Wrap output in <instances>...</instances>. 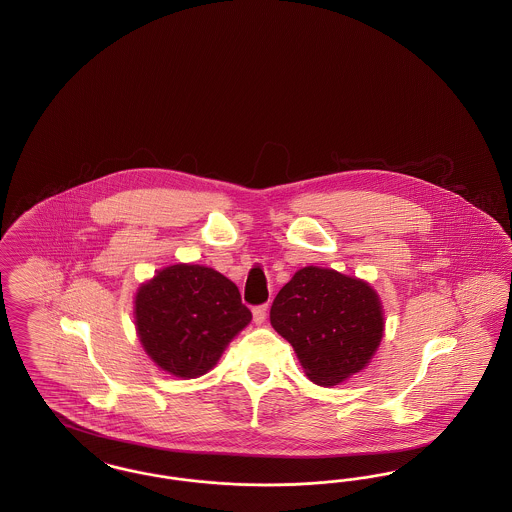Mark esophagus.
<instances>
[{
  "label": "esophagus",
  "instance_id": "1",
  "mask_svg": "<svg viewBox=\"0 0 512 512\" xmlns=\"http://www.w3.org/2000/svg\"><path fill=\"white\" fill-rule=\"evenodd\" d=\"M267 315V303H263V305H257V307H253V320H255L257 324H263V322H265V318H267Z\"/></svg>",
  "mask_w": 512,
  "mask_h": 512
}]
</instances>
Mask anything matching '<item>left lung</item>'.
Listing matches in <instances>:
<instances>
[{"mask_svg": "<svg viewBox=\"0 0 512 512\" xmlns=\"http://www.w3.org/2000/svg\"><path fill=\"white\" fill-rule=\"evenodd\" d=\"M270 324L318 386L363 370L384 332L382 305L368 284L318 267L293 274L272 301Z\"/></svg>", "mask_w": 512, "mask_h": 512, "instance_id": "obj_1", "label": "left lung"}]
</instances>
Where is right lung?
<instances>
[{"mask_svg": "<svg viewBox=\"0 0 512 512\" xmlns=\"http://www.w3.org/2000/svg\"><path fill=\"white\" fill-rule=\"evenodd\" d=\"M249 320L238 286L213 268H165L136 295V328L147 355L178 378L211 370Z\"/></svg>", "mask_w": 512, "mask_h": 512, "instance_id": "1", "label": "right lung"}]
</instances>
